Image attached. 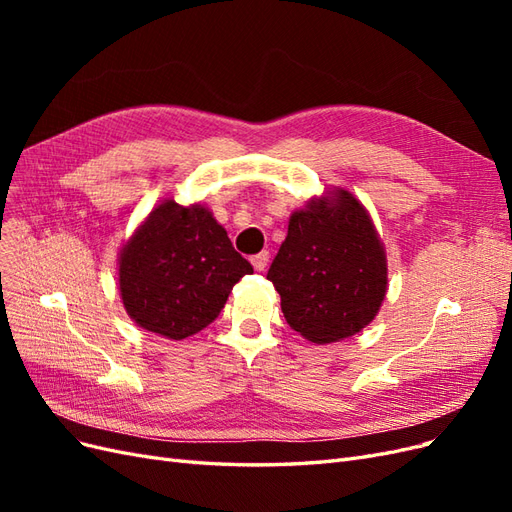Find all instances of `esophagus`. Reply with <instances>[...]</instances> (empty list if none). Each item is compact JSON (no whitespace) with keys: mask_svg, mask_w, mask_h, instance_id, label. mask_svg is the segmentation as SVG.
<instances>
[{"mask_svg":"<svg viewBox=\"0 0 512 512\" xmlns=\"http://www.w3.org/2000/svg\"><path fill=\"white\" fill-rule=\"evenodd\" d=\"M267 262H269V252H260V254L252 256V265L256 271H265Z\"/></svg>","mask_w":512,"mask_h":512,"instance_id":"34e87169","label":"esophagus"}]
</instances>
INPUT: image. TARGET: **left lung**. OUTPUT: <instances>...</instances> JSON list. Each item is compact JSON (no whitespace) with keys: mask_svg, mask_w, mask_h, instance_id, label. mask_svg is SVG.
<instances>
[{"mask_svg":"<svg viewBox=\"0 0 512 512\" xmlns=\"http://www.w3.org/2000/svg\"><path fill=\"white\" fill-rule=\"evenodd\" d=\"M286 322L312 344L342 342L380 312L389 288L386 250L365 205L344 188L294 209L267 273Z\"/></svg>","mask_w":512,"mask_h":512,"instance_id":"left-lung-1","label":"left lung"}]
</instances>
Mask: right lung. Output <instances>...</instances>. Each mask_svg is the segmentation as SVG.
Segmentation results:
<instances>
[{
	"mask_svg": "<svg viewBox=\"0 0 512 512\" xmlns=\"http://www.w3.org/2000/svg\"><path fill=\"white\" fill-rule=\"evenodd\" d=\"M254 269L232 247L209 207L162 200L121 245L117 286L138 327L166 339L203 331Z\"/></svg>",
	"mask_w": 512,
	"mask_h": 512,
	"instance_id": "add662e5",
	"label": "right lung"
}]
</instances>
